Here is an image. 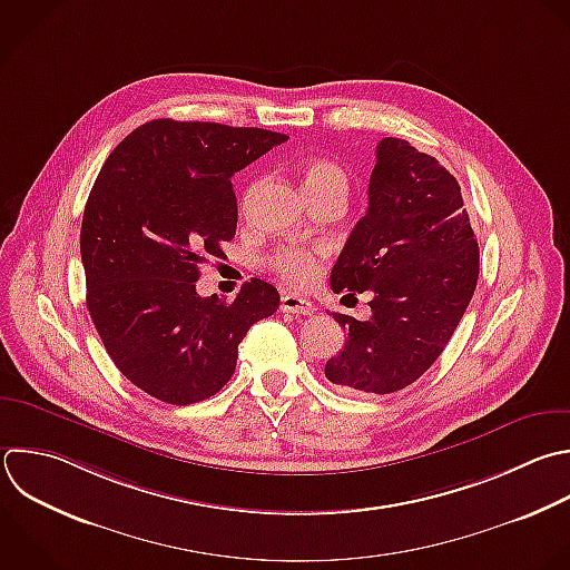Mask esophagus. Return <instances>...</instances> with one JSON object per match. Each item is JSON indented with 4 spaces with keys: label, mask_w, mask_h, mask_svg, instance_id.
Listing matches in <instances>:
<instances>
[{
    "label": "esophagus",
    "mask_w": 570,
    "mask_h": 570,
    "mask_svg": "<svg viewBox=\"0 0 570 570\" xmlns=\"http://www.w3.org/2000/svg\"><path fill=\"white\" fill-rule=\"evenodd\" d=\"M281 309L287 312V314H303V316H307V314H314L316 307H314L309 301L301 298V296L283 294V296H281Z\"/></svg>",
    "instance_id": "34e87169"
}]
</instances>
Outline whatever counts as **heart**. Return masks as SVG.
I'll return each instance as SVG.
<instances>
[{"label": "heart", "instance_id": "1", "mask_svg": "<svg viewBox=\"0 0 570 570\" xmlns=\"http://www.w3.org/2000/svg\"><path fill=\"white\" fill-rule=\"evenodd\" d=\"M303 189L307 198L312 196H341L347 198L350 191V178L345 169L330 160V158H309L298 169ZM325 252L323 249H303V247H289L274 256L272 265L274 269L294 287H307L314 283V278L321 272Z\"/></svg>", "mask_w": 570, "mask_h": 570}]
</instances>
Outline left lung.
<instances>
[{
	"mask_svg": "<svg viewBox=\"0 0 570 570\" xmlns=\"http://www.w3.org/2000/svg\"><path fill=\"white\" fill-rule=\"evenodd\" d=\"M354 225L330 285L370 289L372 316L334 312L343 350L327 381L352 394H392L414 383L452 338L479 278V247L456 178L410 142L383 138Z\"/></svg>",
	"mask_w": 570,
	"mask_h": 570,
	"instance_id": "obj_1",
	"label": "left lung"
}]
</instances>
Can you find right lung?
<instances>
[{
	"label": "right lung",
	"instance_id": "add662e5",
	"mask_svg": "<svg viewBox=\"0 0 570 570\" xmlns=\"http://www.w3.org/2000/svg\"><path fill=\"white\" fill-rule=\"evenodd\" d=\"M287 136L216 122L151 120L107 158L89 194L80 254L87 307L116 367L147 394L189 405L234 374L247 330L281 296L252 278L227 303L200 296L205 256L236 236L232 176Z\"/></svg>",
	"mask_w": 570,
	"mask_h": 570
}]
</instances>
